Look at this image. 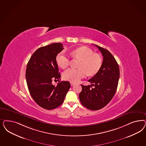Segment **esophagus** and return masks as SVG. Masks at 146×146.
I'll return each instance as SVG.
<instances>
[{"label": "esophagus", "mask_w": 146, "mask_h": 146, "mask_svg": "<svg viewBox=\"0 0 146 146\" xmlns=\"http://www.w3.org/2000/svg\"><path fill=\"white\" fill-rule=\"evenodd\" d=\"M70 84L71 86H73V85H74L75 84V83H74V82H71Z\"/></svg>", "instance_id": "34e87169"}]
</instances>
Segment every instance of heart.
Returning a JSON list of instances; mask_svg holds the SVG:
<instances>
[{"instance_id":"1","label":"heart","mask_w":146,"mask_h":146,"mask_svg":"<svg viewBox=\"0 0 146 146\" xmlns=\"http://www.w3.org/2000/svg\"><path fill=\"white\" fill-rule=\"evenodd\" d=\"M74 58L80 59L78 65L79 69L69 68L63 74L64 80L72 82H77L85 77L86 74L94 76L99 71L102 65V60L98 54L86 47H80L76 48L71 52ZM57 64L62 69L69 66L70 60L69 57L64 52L59 53L56 57Z\"/></svg>"}]
</instances>
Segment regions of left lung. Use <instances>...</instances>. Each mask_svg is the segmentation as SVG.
I'll return each instance as SVG.
<instances>
[{"mask_svg": "<svg viewBox=\"0 0 146 146\" xmlns=\"http://www.w3.org/2000/svg\"><path fill=\"white\" fill-rule=\"evenodd\" d=\"M95 46L103 55V63L99 71L88 80L92 84L81 85L82 90L79 94L82 104L94 111L103 108L113 98L120 76L118 63L112 54L106 49Z\"/></svg>", "mask_w": 146, "mask_h": 146, "instance_id": "obj_1", "label": "left lung"}]
</instances>
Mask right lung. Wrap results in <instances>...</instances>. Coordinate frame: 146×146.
<instances>
[{
  "instance_id": "obj_1",
  "label": "right lung",
  "mask_w": 146,
  "mask_h": 146,
  "mask_svg": "<svg viewBox=\"0 0 146 146\" xmlns=\"http://www.w3.org/2000/svg\"><path fill=\"white\" fill-rule=\"evenodd\" d=\"M61 43H54L39 48L28 61L26 78L28 90L34 100L46 110L56 108L63 103L70 88L68 81H61L57 55L64 49ZM59 80L57 86L52 80Z\"/></svg>"
}]
</instances>
